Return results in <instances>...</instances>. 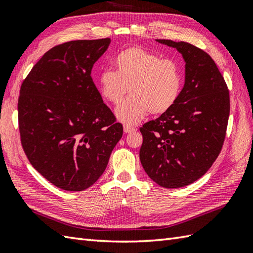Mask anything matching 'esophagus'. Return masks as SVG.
Returning a JSON list of instances; mask_svg holds the SVG:
<instances>
[{"label": "esophagus", "instance_id": "34e87169", "mask_svg": "<svg viewBox=\"0 0 253 253\" xmlns=\"http://www.w3.org/2000/svg\"><path fill=\"white\" fill-rule=\"evenodd\" d=\"M136 130H137L136 127H132V126H129V125L124 126V131H125L126 133H130V132H133Z\"/></svg>", "mask_w": 253, "mask_h": 253}]
</instances>
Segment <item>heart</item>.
Returning a JSON list of instances; mask_svg holds the SVG:
<instances>
[{
  "mask_svg": "<svg viewBox=\"0 0 253 253\" xmlns=\"http://www.w3.org/2000/svg\"><path fill=\"white\" fill-rule=\"evenodd\" d=\"M115 72L106 69L98 78L102 96L118 105L130 92L131 96L116 110L118 120L136 124L148 115H162L173 109L184 88V74L173 58H162L139 46H130L113 60Z\"/></svg>",
  "mask_w": 253,
  "mask_h": 253,
  "instance_id": "b5f03b06",
  "label": "heart"
}]
</instances>
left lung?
Here are the masks:
<instances>
[{
  "label": "left lung",
  "instance_id": "1",
  "mask_svg": "<svg viewBox=\"0 0 253 253\" xmlns=\"http://www.w3.org/2000/svg\"><path fill=\"white\" fill-rule=\"evenodd\" d=\"M181 53L186 80L173 109L140 127V162L161 187L180 188L207 173L222 151L229 117V91L215 62L188 42L159 39Z\"/></svg>",
  "mask_w": 253,
  "mask_h": 253
}]
</instances>
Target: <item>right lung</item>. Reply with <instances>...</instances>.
Returning <instances> with one entry per match:
<instances>
[{
	"label": "right lung",
	"mask_w": 253,
	"mask_h": 253,
	"mask_svg": "<svg viewBox=\"0 0 253 253\" xmlns=\"http://www.w3.org/2000/svg\"><path fill=\"white\" fill-rule=\"evenodd\" d=\"M110 38L75 40L44 53L21 84L20 142L30 164L52 185L82 191L103 174L123 125L91 77Z\"/></svg>",
	"instance_id": "right-lung-1"
}]
</instances>
